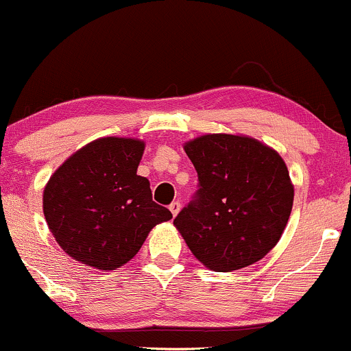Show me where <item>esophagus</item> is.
I'll use <instances>...</instances> for the list:
<instances>
[{
	"label": "esophagus",
	"instance_id": "esophagus-1",
	"mask_svg": "<svg viewBox=\"0 0 351 351\" xmlns=\"http://www.w3.org/2000/svg\"><path fill=\"white\" fill-rule=\"evenodd\" d=\"M180 209H181V202L180 201H173L170 204V210H171L173 216H176V214L180 213Z\"/></svg>",
	"mask_w": 351,
	"mask_h": 351
}]
</instances>
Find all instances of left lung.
<instances>
[{"instance_id":"left-lung-1","label":"left lung","mask_w":351,"mask_h":351,"mask_svg":"<svg viewBox=\"0 0 351 351\" xmlns=\"http://www.w3.org/2000/svg\"><path fill=\"white\" fill-rule=\"evenodd\" d=\"M197 173L193 199L173 223L193 255L214 271L263 258L280 240L294 188L273 149L250 137L209 134L184 145Z\"/></svg>"}]
</instances>
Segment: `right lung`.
<instances>
[{
	"label": "right lung",
	"mask_w": 351,
	"mask_h": 351,
	"mask_svg": "<svg viewBox=\"0 0 351 351\" xmlns=\"http://www.w3.org/2000/svg\"><path fill=\"white\" fill-rule=\"evenodd\" d=\"M143 142L104 137L88 143L53 173L44 216L60 247L98 269H116L141 250L149 232L171 213L152 199L137 175Z\"/></svg>",
	"instance_id": "obj_1"
}]
</instances>
